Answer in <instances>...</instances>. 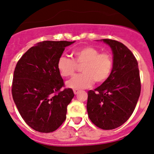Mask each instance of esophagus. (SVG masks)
I'll return each instance as SVG.
<instances>
[{
	"mask_svg": "<svg viewBox=\"0 0 154 154\" xmlns=\"http://www.w3.org/2000/svg\"><path fill=\"white\" fill-rule=\"evenodd\" d=\"M79 92H80V91H79V90H74V94H77Z\"/></svg>",
	"mask_w": 154,
	"mask_h": 154,
	"instance_id": "34e87169",
	"label": "esophagus"
}]
</instances>
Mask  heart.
Instances as JSON below:
<instances>
[{"instance_id":"1","label":"heart","mask_w":154,"mask_h":154,"mask_svg":"<svg viewBox=\"0 0 154 154\" xmlns=\"http://www.w3.org/2000/svg\"><path fill=\"white\" fill-rule=\"evenodd\" d=\"M74 60L62 55L57 62V68L60 75L64 77L74 75L77 65L82 74H78L66 82V86L74 90L90 87L95 81L102 83L110 75L113 66L112 55L107 52L100 53L99 50L92 47H84L73 52Z\"/></svg>"}]
</instances>
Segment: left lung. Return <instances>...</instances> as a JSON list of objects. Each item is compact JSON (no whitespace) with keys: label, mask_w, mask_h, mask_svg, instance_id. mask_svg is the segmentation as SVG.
Listing matches in <instances>:
<instances>
[{"label":"left lung","mask_w":154,"mask_h":154,"mask_svg":"<svg viewBox=\"0 0 154 154\" xmlns=\"http://www.w3.org/2000/svg\"><path fill=\"white\" fill-rule=\"evenodd\" d=\"M110 47L113 66L106 81L88 91V117L97 127L114 129L130 118L141 91L138 63L124 44L112 39H101Z\"/></svg>","instance_id":"obj_1"}]
</instances>
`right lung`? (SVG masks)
<instances>
[{
  "label": "right lung",
  "mask_w": 154,
  "mask_h": 154,
  "mask_svg": "<svg viewBox=\"0 0 154 154\" xmlns=\"http://www.w3.org/2000/svg\"><path fill=\"white\" fill-rule=\"evenodd\" d=\"M74 42L45 41L30 47L17 63L12 97L20 116L30 128L42 133L55 131L66 118L72 89L60 91L63 80L57 62Z\"/></svg>",
  "instance_id": "1"
}]
</instances>
